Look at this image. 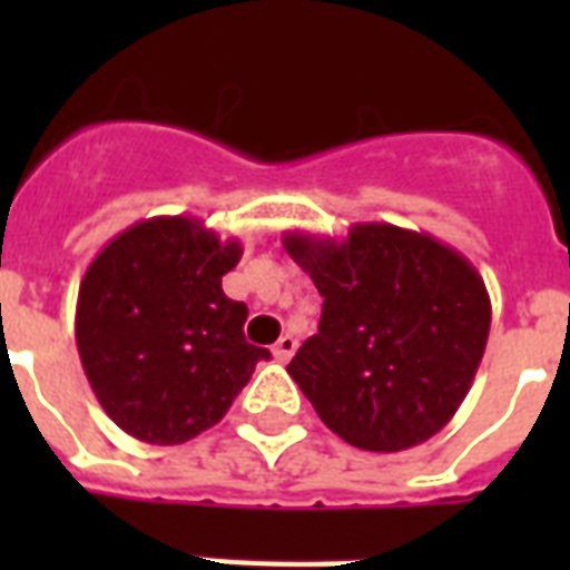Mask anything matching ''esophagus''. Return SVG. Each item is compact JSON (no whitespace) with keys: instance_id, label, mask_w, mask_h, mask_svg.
Returning <instances> with one entry per match:
<instances>
[{"instance_id":"1","label":"esophagus","mask_w":570,"mask_h":570,"mask_svg":"<svg viewBox=\"0 0 570 570\" xmlns=\"http://www.w3.org/2000/svg\"><path fill=\"white\" fill-rule=\"evenodd\" d=\"M295 346H298V343H295L293 334H284V337L277 340L275 346H272V355H275V361L286 364V361L295 355Z\"/></svg>"}]
</instances>
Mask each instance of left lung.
I'll return each instance as SVG.
<instances>
[{"mask_svg": "<svg viewBox=\"0 0 570 570\" xmlns=\"http://www.w3.org/2000/svg\"><path fill=\"white\" fill-rule=\"evenodd\" d=\"M325 298L286 366L316 414L370 452L411 450L450 423L485 355L491 298L473 263L429 233L364 222L346 239L286 230Z\"/></svg>", "mask_w": 570, "mask_h": 570, "instance_id": "obj_1", "label": "left lung"}]
</instances>
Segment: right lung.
<instances>
[{"label":"right lung","mask_w":570,"mask_h":570,"mask_svg":"<svg viewBox=\"0 0 570 570\" xmlns=\"http://www.w3.org/2000/svg\"><path fill=\"white\" fill-rule=\"evenodd\" d=\"M242 257L191 215H156L91 259L76 302V348L111 423L156 446L213 429L268 348L250 346L248 307L222 277Z\"/></svg>","instance_id":"1"}]
</instances>
